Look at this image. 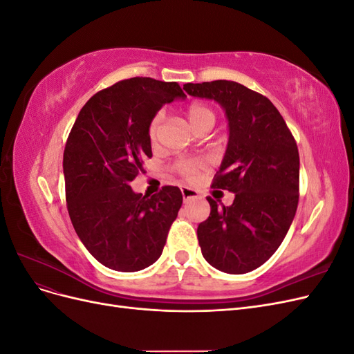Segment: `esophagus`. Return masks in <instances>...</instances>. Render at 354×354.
I'll list each match as a JSON object with an SVG mask.
<instances>
[{
  "label": "esophagus",
  "mask_w": 354,
  "mask_h": 354,
  "mask_svg": "<svg viewBox=\"0 0 354 354\" xmlns=\"http://www.w3.org/2000/svg\"><path fill=\"white\" fill-rule=\"evenodd\" d=\"M181 195H183V201L187 202L190 199H196L198 198V192L187 187V186H183V187H181Z\"/></svg>",
  "instance_id": "34e87169"
}]
</instances>
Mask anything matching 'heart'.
<instances>
[{
    "label": "heart",
    "mask_w": 354,
    "mask_h": 354,
    "mask_svg": "<svg viewBox=\"0 0 354 354\" xmlns=\"http://www.w3.org/2000/svg\"><path fill=\"white\" fill-rule=\"evenodd\" d=\"M186 121L187 125L194 130L195 133H199L202 130H211V127L216 122V113L208 106L202 103H192L186 109ZM164 122V115L156 113L153 120L149 124V138L151 142H156V138L160 133V128H162ZM208 167V162L205 158H186L180 159L176 162L174 168L178 174L185 176L186 178H195L202 169Z\"/></svg>",
    "instance_id": "obj_1"
}]
</instances>
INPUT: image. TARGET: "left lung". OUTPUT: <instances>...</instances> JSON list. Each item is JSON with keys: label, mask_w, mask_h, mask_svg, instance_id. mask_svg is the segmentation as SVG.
I'll return each mask as SVG.
<instances>
[{"label": "left lung", "mask_w": 354, "mask_h": 354, "mask_svg": "<svg viewBox=\"0 0 354 354\" xmlns=\"http://www.w3.org/2000/svg\"><path fill=\"white\" fill-rule=\"evenodd\" d=\"M189 95L217 102L226 112L229 142L212 187L233 192L230 207L207 198L209 217L198 226L201 251L217 270L242 274L279 248L298 205L299 156L274 104L234 81L185 84Z\"/></svg>", "instance_id": "8db88e82"}]
</instances>
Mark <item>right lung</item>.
Returning a JSON list of instances; mask_svg holds the SVG:
<instances>
[{
	"mask_svg": "<svg viewBox=\"0 0 354 354\" xmlns=\"http://www.w3.org/2000/svg\"><path fill=\"white\" fill-rule=\"evenodd\" d=\"M185 97L177 82L124 80L95 93L72 127L63 153L69 217L85 248L112 270H143L162 254L181 192L164 186L149 198L130 181L152 156L153 116Z\"/></svg>",
	"mask_w": 354,
	"mask_h": 354,
	"instance_id": "obj_1",
	"label": "right lung"
}]
</instances>
